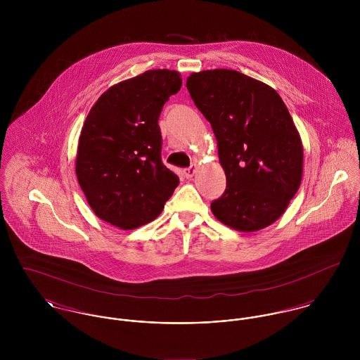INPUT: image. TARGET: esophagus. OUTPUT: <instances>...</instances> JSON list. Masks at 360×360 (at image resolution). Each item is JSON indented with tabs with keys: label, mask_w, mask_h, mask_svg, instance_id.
<instances>
[{
	"label": "esophagus",
	"mask_w": 360,
	"mask_h": 360,
	"mask_svg": "<svg viewBox=\"0 0 360 360\" xmlns=\"http://www.w3.org/2000/svg\"><path fill=\"white\" fill-rule=\"evenodd\" d=\"M195 172H197V165L194 163V165H191L190 167L184 169V176H186L187 179H191V177L195 174Z\"/></svg>",
	"instance_id": "esophagus-1"
}]
</instances>
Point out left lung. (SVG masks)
<instances>
[{"mask_svg": "<svg viewBox=\"0 0 360 360\" xmlns=\"http://www.w3.org/2000/svg\"><path fill=\"white\" fill-rule=\"evenodd\" d=\"M187 90L212 126L226 173L212 213L244 233L270 226L302 180V141L285 103L270 86L230 69L191 73Z\"/></svg>", "mask_w": 360, "mask_h": 360, "instance_id": "obj_1", "label": "left lung"}]
</instances>
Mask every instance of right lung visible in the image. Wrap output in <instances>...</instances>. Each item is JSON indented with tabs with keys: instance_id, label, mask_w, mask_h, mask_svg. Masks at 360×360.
Segmentation results:
<instances>
[{
	"instance_id": "1",
	"label": "right lung",
	"mask_w": 360,
	"mask_h": 360,
	"mask_svg": "<svg viewBox=\"0 0 360 360\" xmlns=\"http://www.w3.org/2000/svg\"><path fill=\"white\" fill-rule=\"evenodd\" d=\"M181 87L180 73L147 70L108 89L83 124L76 176L94 213L122 230L156 219L179 186L162 163L159 115Z\"/></svg>"
}]
</instances>
